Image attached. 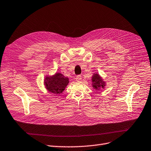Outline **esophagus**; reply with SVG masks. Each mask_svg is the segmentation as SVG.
Listing matches in <instances>:
<instances>
[{
  "instance_id": "34e87169",
  "label": "esophagus",
  "mask_w": 151,
  "mask_h": 151,
  "mask_svg": "<svg viewBox=\"0 0 151 151\" xmlns=\"http://www.w3.org/2000/svg\"><path fill=\"white\" fill-rule=\"evenodd\" d=\"M82 80V76L79 75V76H77L76 77V81L77 82H81Z\"/></svg>"
}]
</instances>
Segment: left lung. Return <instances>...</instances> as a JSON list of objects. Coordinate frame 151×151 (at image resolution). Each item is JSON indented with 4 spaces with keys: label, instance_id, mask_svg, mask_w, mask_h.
Returning <instances> with one entry per match:
<instances>
[{
    "label": "left lung",
    "instance_id": "1",
    "mask_svg": "<svg viewBox=\"0 0 151 151\" xmlns=\"http://www.w3.org/2000/svg\"><path fill=\"white\" fill-rule=\"evenodd\" d=\"M92 86L96 90H100L101 88H105L106 82L104 81L99 74L94 73L92 77Z\"/></svg>",
    "mask_w": 151,
    "mask_h": 151
}]
</instances>
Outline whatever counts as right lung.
<instances>
[{"label": "right lung", "mask_w": 151, "mask_h": 151, "mask_svg": "<svg viewBox=\"0 0 151 151\" xmlns=\"http://www.w3.org/2000/svg\"><path fill=\"white\" fill-rule=\"evenodd\" d=\"M69 83V78L60 72H56L52 76H46L44 85L48 92L54 94L62 93Z\"/></svg>", "instance_id": "obj_1"}]
</instances>
